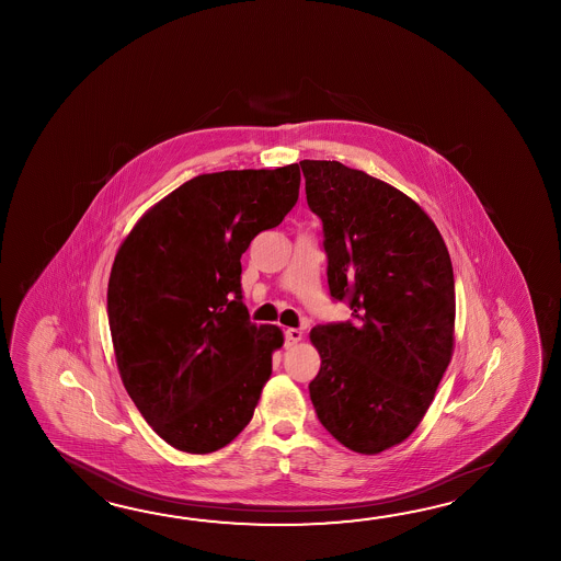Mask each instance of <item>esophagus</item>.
I'll use <instances>...</instances> for the list:
<instances>
[{
	"mask_svg": "<svg viewBox=\"0 0 561 561\" xmlns=\"http://www.w3.org/2000/svg\"><path fill=\"white\" fill-rule=\"evenodd\" d=\"M302 339V331L298 329H286L285 331V346L297 345L298 341Z\"/></svg>",
	"mask_w": 561,
	"mask_h": 561,
	"instance_id": "1",
	"label": "esophagus"
}]
</instances>
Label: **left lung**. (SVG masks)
<instances>
[{
    "instance_id": "left-lung-1",
    "label": "left lung",
    "mask_w": 561,
    "mask_h": 561,
    "mask_svg": "<svg viewBox=\"0 0 561 561\" xmlns=\"http://www.w3.org/2000/svg\"><path fill=\"white\" fill-rule=\"evenodd\" d=\"M300 168L322 222L331 297L353 310L351 321L310 331L321 355L310 401L336 442L381 454L415 431L451 360L454 266L403 192L334 160Z\"/></svg>"
}]
</instances>
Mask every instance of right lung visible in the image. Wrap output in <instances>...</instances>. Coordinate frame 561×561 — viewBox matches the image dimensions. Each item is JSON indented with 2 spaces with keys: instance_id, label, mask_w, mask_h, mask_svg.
<instances>
[{
  "instance_id": "add662e5",
  "label": "right lung",
  "mask_w": 561,
  "mask_h": 561,
  "mask_svg": "<svg viewBox=\"0 0 561 561\" xmlns=\"http://www.w3.org/2000/svg\"><path fill=\"white\" fill-rule=\"evenodd\" d=\"M297 164L201 174L131 228L112 264L107 321L119 377L146 423L186 454H213L249 425L275 324H252L240 256L297 204Z\"/></svg>"
}]
</instances>
